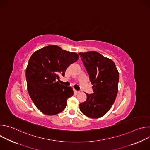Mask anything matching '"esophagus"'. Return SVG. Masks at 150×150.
I'll return each instance as SVG.
<instances>
[{"instance_id": "obj_1", "label": "esophagus", "mask_w": 150, "mask_h": 150, "mask_svg": "<svg viewBox=\"0 0 150 150\" xmlns=\"http://www.w3.org/2000/svg\"><path fill=\"white\" fill-rule=\"evenodd\" d=\"M74 93H75V94H78L79 91H77V90H75V89H74Z\"/></svg>"}]
</instances>
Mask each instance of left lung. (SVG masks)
I'll return each instance as SVG.
<instances>
[{
    "instance_id": "obj_1",
    "label": "left lung",
    "mask_w": 150,
    "mask_h": 150,
    "mask_svg": "<svg viewBox=\"0 0 150 150\" xmlns=\"http://www.w3.org/2000/svg\"><path fill=\"white\" fill-rule=\"evenodd\" d=\"M93 85V94H87V100L79 104L86 116L97 119L111 109L118 92L119 72L114 62L99 53L90 51L78 53Z\"/></svg>"
}]
</instances>
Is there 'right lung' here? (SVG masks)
Returning a JSON list of instances; mask_svg holds the SVG:
<instances>
[{"mask_svg":"<svg viewBox=\"0 0 150 150\" xmlns=\"http://www.w3.org/2000/svg\"><path fill=\"white\" fill-rule=\"evenodd\" d=\"M78 59L77 53L55 45L40 49L32 54L25 72L27 90L41 113L55 115L65 109L74 91L72 87L60 84L56 79H59V75L65 76L68 67Z\"/></svg>","mask_w":150,"mask_h":150,"instance_id":"obj_1","label":"right lung"}]
</instances>
